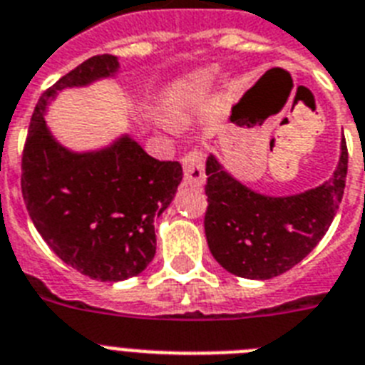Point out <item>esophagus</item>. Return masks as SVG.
Listing matches in <instances>:
<instances>
[{
	"label": "esophagus",
	"instance_id": "obj_1",
	"mask_svg": "<svg viewBox=\"0 0 365 365\" xmlns=\"http://www.w3.org/2000/svg\"><path fill=\"white\" fill-rule=\"evenodd\" d=\"M182 170H185V182L192 186L205 185V156L200 149L190 150L182 158Z\"/></svg>",
	"mask_w": 365,
	"mask_h": 365
}]
</instances>
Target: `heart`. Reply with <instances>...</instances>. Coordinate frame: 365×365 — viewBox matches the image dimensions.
Listing matches in <instances>:
<instances>
[{
    "label": "heart",
    "instance_id": "b5f03b06",
    "mask_svg": "<svg viewBox=\"0 0 365 365\" xmlns=\"http://www.w3.org/2000/svg\"><path fill=\"white\" fill-rule=\"evenodd\" d=\"M212 81H215V71L212 68H205V71L194 72L188 78L175 83L168 91V95H165V111H168V115L171 119H175V121L186 119L190 106L212 86Z\"/></svg>",
    "mask_w": 365,
    "mask_h": 365
}]
</instances>
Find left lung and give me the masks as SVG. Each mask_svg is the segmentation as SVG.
<instances>
[{
    "mask_svg": "<svg viewBox=\"0 0 365 365\" xmlns=\"http://www.w3.org/2000/svg\"><path fill=\"white\" fill-rule=\"evenodd\" d=\"M347 143L334 175L302 194H257L231 177L215 155L207 158L205 235L212 257L227 272L270 279L300 263L323 239L341 203L347 177Z\"/></svg>",
    "mask_w": 365,
    "mask_h": 365,
    "instance_id": "8db88e82",
    "label": "left lung"
}]
</instances>
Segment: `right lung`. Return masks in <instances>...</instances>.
<instances>
[{"instance_id": "obj_1", "label": "right lung", "mask_w": 365, "mask_h": 365, "mask_svg": "<svg viewBox=\"0 0 365 365\" xmlns=\"http://www.w3.org/2000/svg\"><path fill=\"white\" fill-rule=\"evenodd\" d=\"M119 71L115 56L89 57L42 93L22 155V195L33 225L57 257L98 282H121L147 269L156 252L155 218L182 180L179 162L149 156L128 134L110 147L74 153L44 121L67 87Z\"/></svg>"}]
</instances>
